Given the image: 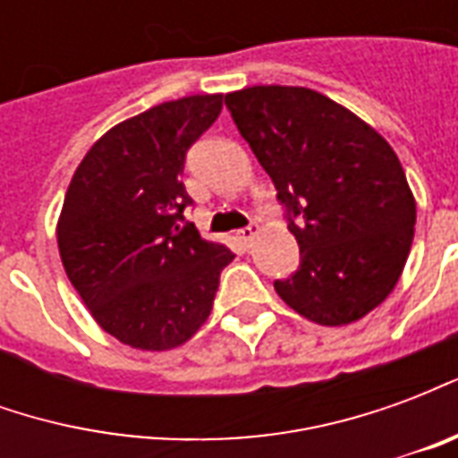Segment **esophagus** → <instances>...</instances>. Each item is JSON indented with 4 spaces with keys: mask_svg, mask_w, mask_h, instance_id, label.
<instances>
[{
    "mask_svg": "<svg viewBox=\"0 0 458 458\" xmlns=\"http://www.w3.org/2000/svg\"><path fill=\"white\" fill-rule=\"evenodd\" d=\"M258 233H259L258 223H250L248 228H242V230H238V233H235V240H238L242 248H250V242L258 238Z\"/></svg>",
    "mask_w": 458,
    "mask_h": 458,
    "instance_id": "1",
    "label": "esophagus"
}]
</instances>
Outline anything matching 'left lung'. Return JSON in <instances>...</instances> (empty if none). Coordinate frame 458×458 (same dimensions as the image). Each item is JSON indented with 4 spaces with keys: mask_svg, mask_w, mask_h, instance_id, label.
Instances as JSON below:
<instances>
[{
    "mask_svg": "<svg viewBox=\"0 0 458 458\" xmlns=\"http://www.w3.org/2000/svg\"><path fill=\"white\" fill-rule=\"evenodd\" d=\"M225 105L299 242V269L275 282L277 294L321 327L363 318L394 289L414 238L417 206L393 147L309 88L255 85Z\"/></svg>",
    "mask_w": 458,
    "mask_h": 458,
    "instance_id": "1",
    "label": "left lung"
}]
</instances>
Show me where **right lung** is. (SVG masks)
<instances>
[{
    "label": "right lung",
    "mask_w": 458,
    "mask_h": 458,
    "mask_svg": "<svg viewBox=\"0 0 458 458\" xmlns=\"http://www.w3.org/2000/svg\"><path fill=\"white\" fill-rule=\"evenodd\" d=\"M220 110V93L189 95L114 124L65 191L55 228L65 275L100 328L131 348L186 344L235 258L183 223L186 151Z\"/></svg>",
    "instance_id": "1"
}]
</instances>
